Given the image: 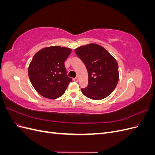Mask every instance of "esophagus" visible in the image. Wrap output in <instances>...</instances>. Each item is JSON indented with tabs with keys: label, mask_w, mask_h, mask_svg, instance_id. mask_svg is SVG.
I'll use <instances>...</instances> for the list:
<instances>
[{
	"label": "esophagus",
	"mask_w": 155,
	"mask_h": 155,
	"mask_svg": "<svg viewBox=\"0 0 155 155\" xmlns=\"http://www.w3.org/2000/svg\"><path fill=\"white\" fill-rule=\"evenodd\" d=\"M73 80L75 82H78V78H73Z\"/></svg>",
	"instance_id": "obj_1"
}]
</instances>
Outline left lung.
Here are the masks:
<instances>
[{
    "mask_svg": "<svg viewBox=\"0 0 155 155\" xmlns=\"http://www.w3.org/2000/svg\"><path fill=\"white\" fill-rule=\"evenodd\" d=\"M88 71L87 87L81 88L92 100L104 99L112 92L119 80L118 64L113 56L103 46L91 43L75 49Z\"/></svg>",
    "mask_w": 155,
    "mask_h": 155,
    "instance_id": "8db88e82",
    "label": "left lung"
}]
</instances>
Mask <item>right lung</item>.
<instances>
[{
	"label": "right lung",
	"instance_id": "add662e5",
	"mask_svg": "<svg viewBox=\"0 0 155 155\" xmlns=\"http://www.w3.org/2000/svg\"><path fill=\"white\" fill-rule=\"evenodd\" d=\"M71 51V48L53 46L42 48L34 55L28 67V76L39 94L56 99L64 93L72 81L64 67Z\"/></svg>",
	"mask_w": 155,
	"mask_h": 155
}]
</instances>
